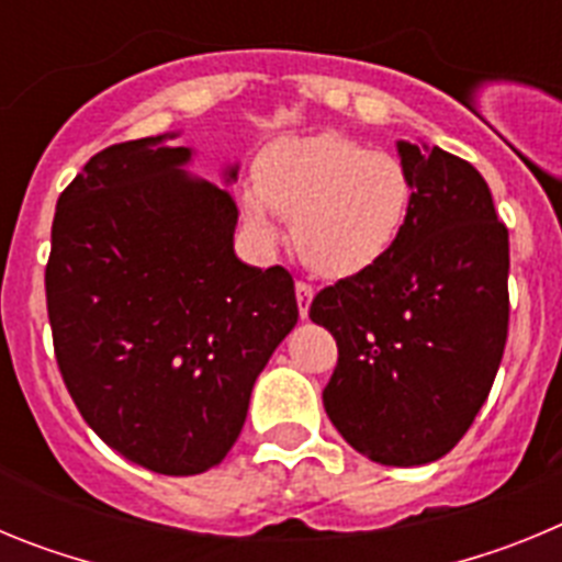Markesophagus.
Returning <instances> with one entry per match:
<instances>
[{
  "label": "esophagus",
  "mask_w": 562,
  "mask_h": 562,
  "mask_svg": "<svg viewBox=\"0 0 562 562\" xmlns=\"http://www.w3.org/2000/svg\"><path fill=\"white\" fill-rule=\"evenodd\" d=\"M312 295H315L312 284H306V281H297V284H295V297H297V312H301V317L310 315Z\"/></svg>",
  "instance_id": "obj_1"
}]
</instances>
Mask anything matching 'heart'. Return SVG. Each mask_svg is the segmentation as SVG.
<instances>
[{
	"instance_id": "b5f03b06",
	"label": "heart",
	"mask_w": 562,
	"mask_h": 562,
	"mask_svg": "<svg viewBox=\"0 0 562 562\" xmlns=\"http://www.w3.org/2000/svg\"><path fill=\"white\" fill-rule=\"evenodd\" d=\"M416 182L391 151L324 132L281 137L256 157L241 213L258 236H276V213L292 220L297 256L326 278L382 265L414 216Z\"/></svg>"
}]
</instances>
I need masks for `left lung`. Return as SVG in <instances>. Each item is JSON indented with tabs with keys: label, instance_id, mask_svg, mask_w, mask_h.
Listing matches in <instances>:
<instances>
[{
	"label": "left lung",
	"instance_id": "left-lung-1",
	"mask_svg": "<svg viewBox=\"0 0 562 562\" xmlns=\"http://www.w3.org/2000/svg\"><path fill=\"white\" fill-rule=\"evenodd\" d=\"M416 182L411 225L382 265L315 295L337 340L331 425L376 464L416 467L459 445L490 396L509 329V231L484 177L439 146L396 143Z\"/></svg>",
	"mask_w": 562,
	"mask_h": 562
}]
</instances>
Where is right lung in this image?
<instances>
[{
    "instance_id": "add662e5",
    "label": "right lung",
    "mask_w": 562,
    "mask_h": 562,
    "mask_svg": "<svg viewBox=\"0 0 562 562\" xmlns=\"http://www.w3.org/2000/svg\"><path fill=\"white\" fill-rule=\"evenodd\" d=\"M173 137L103 148L64 188L44 286L58 369L89 428L146 470L196 475L241 434L297 301L284 267L236 256V202L186 171L193 151Z\"/></svg>"
}]
</instances>
